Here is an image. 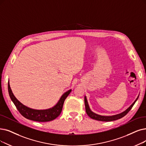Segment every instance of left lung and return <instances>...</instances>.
<instances>
[{"label":"left lung","mask_w":146,"mask_h":146,"mask_svg":"<svg viewBox=\"0 0 146 146\" xmlns=\"http://www.w3.org/2000/svg\"><path fill=\"white\" fill-rule=\"evenodd\" d=\"M139 96L137 97V98L136 99V100L133 102V103L131 105V106L128 108L126 110H125V111H123V113H121L120 114H117V115H112V116H104V115H98L96 114L95 113H94L93 112H92V111L90 110L89 105H88V102H87L86 97H84V104H85V108H86V111L87 114L88 115L90 118H92V119H95L96 120H99V121H113V120H117L119 119H121V117H124V116L127 114V113L129 111L131 110V108H132V107L133 106V105L135 104V102L137 101L138 98Z\"/></svg>","instance_id":"obj_1"}]
</instances>
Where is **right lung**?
<instances>
[{"instance_id": "obj_1", "label": "right lung", "mask_w": 146, "mask_h": 146, "mask_svg": "<svg viewBox=\"0 0 146 146\" xmlns=\"http://www.w3.org/2000/svg\"><path fill=\"white\" fill-rule=\"evenodd\" d=\"M8 89L11 100H12L17 109L18 110L20 113L23 117L29 120L40 122L49 121L53 120L57 118L62 112L64 101H65L66 98L71 92V90H69L64 93L60 98L59 102H57L54 107L47 110H38L27 107L22 104L19 101L17 100V99L14 96L12 90L11 89L9 81Z\"/></svg>"}]
</instances>
